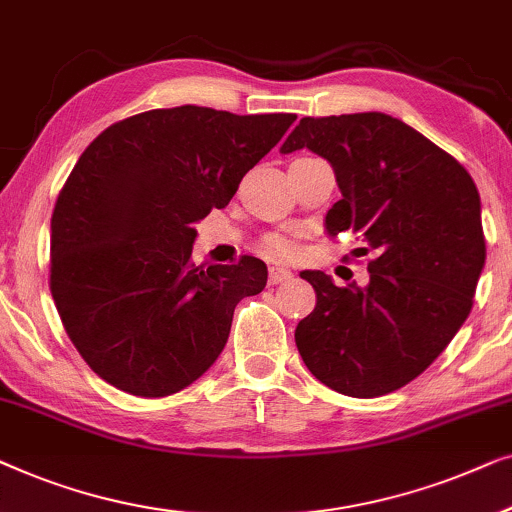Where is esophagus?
<instances>
[{
    "label": "esophagus",
    "instance_id": "34e87169",
    "mask_svg": "<svg viewBox=\"0 0 512 512\" xmlns=\"http://www.w3.org/2000/svg\"><path fill=\"white\" fill-rule=\"evenodd\" d=\"M292 278V271L285 269V266H269V283L271 285H278L283 283V280H290Z\"/></svg>",
    "mask_w": 512,
    "mask_h": 512
}]
</instances>
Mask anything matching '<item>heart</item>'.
<instances>
[{"mask_svg": "<svg viewBox=\"0 0 512 512\" xmlns=\"http://www.w3.org/2000/svg\"><path fill=\"white\" fill-rule=\"evenodd\" d=\"M266 250H269V255L273 257H290L294 253L292 243L285 239V236H269V241H266Z\"/></svg>", "mask_w": 512, "mask_h": 512, "instance_id": "obj_1", "label": "heart"}]
</instances>
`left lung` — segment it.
Instances as JSON below:
<instances>
[{
  "label": "left lung",
  "instance_id": "8db88e82",
  "mask_svg": "<svg viewBox=\"0 0 512 512\" xmlns=\"http://www.w3.org/2000/svg\"><path fill=\"white\" fill-rule=\"evenodd\" d=\"M301 148L325 157L343 194L327 232L350 229L373 259L366 287L301 273L318 304L294 341L331 390L383 397L420 376L469 318L485 266L478 187L427 136L376 111L301 118L280 153Z\"/></svg>",
  "mask_w": 512,
  "mask_h": 512
}]
</instances>
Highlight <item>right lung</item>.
<instances>
[{
    "instance_id": "right-lung-1",
    "label": "right lung",
    "mask_w": 512,
    "mask_h": 512,
    "mask_svg": "<svg viewBox=\"0 0 512 512\" xmlns=\"http://www.w3.org/2000/svg\"><path fill=\"white\" fill-rule=\"evenodd\" d=\"M297 120L206 106L155 109L104 129L50 218V292L71 343L106 383L169 397L211 369L234 308L266 264H192L194 225L225 208Z\"/></svg>"
}]
</instances>
